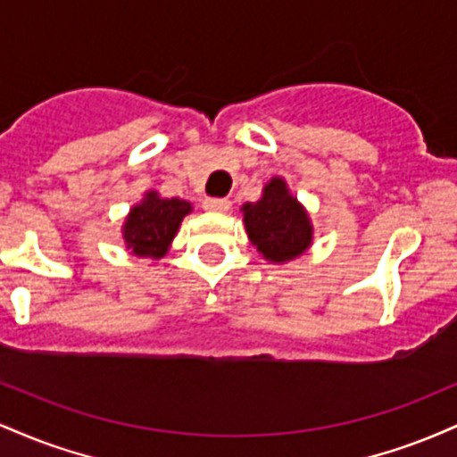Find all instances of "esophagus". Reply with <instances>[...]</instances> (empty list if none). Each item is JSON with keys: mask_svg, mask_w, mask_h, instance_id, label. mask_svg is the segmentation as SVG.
<instances>
[{"mask_svg": "<svg viewBox=\"0 0 457 457\" xmlns=\"http://www.w3.org/2000/svg\"><path fill=\"white\" fill-rule=\"evenodd\" d=\"M204 208L211 212H225L229 208V202L225 197H208L204 199Z\"/></svg>", "mask_w": 457, "mask_h": 457, "instance_id": "1", "label": "esophagus"}]
</instances>
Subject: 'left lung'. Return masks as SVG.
Listing matches in <instances>:
<instances>
[{"mask_svg":"<svg viewBox=\"0 0 457 457\" xmlns=\"http://www.w3.org/2000/svg\"><path fill=\"white\" fill-rule=\"evenodd\" d=\"M243 212L246 234L266 260H295L312 243L307 212L287 193L281 178H272L264 187V197L258 204H245Z\"/></svg>","mask_w":457,"mask_h":457,"instance_id":"1","label":"left lung"}]
</instances>
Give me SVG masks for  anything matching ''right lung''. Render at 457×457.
Returning <instances> with one entry per match:
<instances>
[{
	"instance_id": "obj_1",
	"label": "right lung",
	"mask_w": 457,
	"mask_h": 457,
	"mask_svg": "<svg viewBox=\"0 0 457 457\" xmlns=\"http://www.w3.org/2000/svg\"><path fill=\"white\" fill-rule=\"evenodd\" d=\"M191 212V204L185 199H161L148 193L145 202L130 211L124 223V240L139 258H161L167 253L185 214Z\"/></svg>"
}]
</instances>
